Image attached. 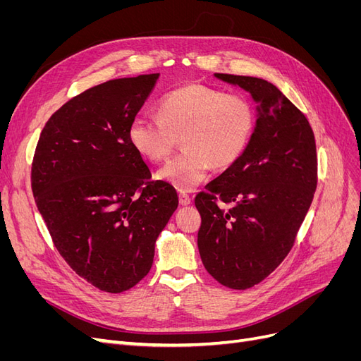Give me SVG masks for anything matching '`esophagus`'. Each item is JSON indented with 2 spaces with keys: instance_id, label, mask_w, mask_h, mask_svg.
Segmentation results:
<instances>
[{
  "instance_id": "34e87169",
  "label": "esophagus",
  "mask_w": 361,
  "mask_h": 361,
  "mask_svg": "<svg viewBox=\"0 0 361 361\" xmlns=\"http://www.w3.org/2000/svg\"><path fill=\"white\" fill-rule=\"evenodd\" d=\"M179 203H180L182 206H188V204L191 203L190 195L185 194V192H180V194H179Z\"/></svg>"
}]
</instances>
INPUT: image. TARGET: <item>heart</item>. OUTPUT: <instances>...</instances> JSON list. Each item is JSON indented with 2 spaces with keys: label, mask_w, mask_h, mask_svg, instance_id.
<instances>
[{
  "label": "heart",
  "mask_w": 361,
  "mask_h": 361,
  "mask_svg": "<svg viewBox=\"0 0 361 361\" xmlns=\"http://www.w3.org/2000/svg\"><path fill=\"white\" fill-rule=\"evenodd\" d=\"M158 113L159 117L137 116L129 126V141L141 157L159 162L182 138L187 152L158 171V179L182 192L199 187L212 166H233L256 129V110L247 97L197 82L162 96Z\"/></svg>",
  "instance_id": "1"
}]
</instances>
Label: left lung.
<instances>
[{
  "mask_svg": "<svg viewBox=\"0 0 361 361\" xmlns=\"http://www.w3.org/2000/svg\"><path fill=\"white\" fill-rule=\"evenodd\" d=\"M214 76L250 93L256 129L245 154L195 197L202 215L197 245L216 281L248 289L288 256L312 204L318 173L314 135L274 84L255 76Z\"/></svg>",
  "mask_w": 361,
  "mask_h": 361,
  "instance_id": "8db88e82",
  "label": "left lung"
}]
</instances>
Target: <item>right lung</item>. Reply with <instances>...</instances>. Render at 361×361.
I'll use <instances>...</instances> for the list:
<instances>
[{"label":"right lung","instance_id":"1","mask_svg":"<svg viewBox=\"0 0 361 361\" xmlns=\"http://www.w3.org/2000/svg\"><path fill=\"white\" fill-rule=\"evenodd\" d=\"M158 78L111 80L72 97L47 122L32 159L31 188L54 244L76 274L105 292L147 276L179 204L173 187L149 180L129 141Z\"/></svg>","mask_w":361,"mask_h":361}]
</instances>
